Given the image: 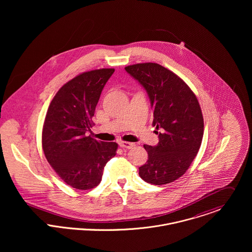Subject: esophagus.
<instances>
[{
	"label": "esophagus",
	"mask_w": 252,
	"mask_h": 252,
	"mask_svg": "<svg viewBox=\"0 0 252 252\" xmlns=\"http://www.w3.org/2000/svg\"><path fill=\"white\" fill-rule=\"evenodd\" d=\"M119 145H120L122 148H128V149H130V148H132V147L135 146V144L129 143V142H121V143H119Z\"/></svg>",
	"instance_id": "obj_1"
}]
</instances>
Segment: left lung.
Instances as JSON below:
<instances>
[{"mask_svg":"<svg viewBox=\"0 0 252 252\" xmlns=\"http://www.w3.org/2000/svg\"><path fill=\"white\" fill-rule=\"evenodd\" d=\"M125 70L146 90L152 125L161 130L157 145H144L148 159L139 175L154 185L173 182L185 174L202 144L204 118L197 97L180 76L159 64L140 63Z\"/></svg>","mask_w":252,"mask_h":252,"instance_id":"8db88e82","label":"left lung"}]
</instances>
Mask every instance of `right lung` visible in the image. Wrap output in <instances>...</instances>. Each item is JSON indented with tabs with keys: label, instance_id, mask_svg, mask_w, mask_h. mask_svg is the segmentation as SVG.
<instances>
[{
	"label": "right lung",
	"instance_id": "add662e5",
	"mask_svg": "<svg viewBox=\"0 0 252 252\" xmlns=\"http://www.w3.org/2000/svg\"><path fill=\"white\" fill-rule=\"evenodd\" d=\"M114 69L76 75L52 99L43 123L41 144L50 166L72 188L87 190L102 180L103 171L116 154V143L98 142L86 136L102 90Z\"/></svg>",
	"mask_w": 252,
	"mask_h": 252
}]
</instances>
